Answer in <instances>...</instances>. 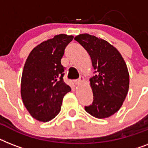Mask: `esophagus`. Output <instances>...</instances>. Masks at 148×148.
I'll use <instances>...</instances> for the list:
<instances>
[{
  "instance_id": "1",
  "label": "esophagus",
  "mask_w": 148,
  "mask_h": 148,
  "mask_svg": "<svg viewBox=\"0 0 148 148\" xmlns=\"http://www.w3.org/2000/svg\"><path fill=\"white\" fill-rule=\"evenodd\" d=\"M83 81H84V77H80V78L76 81V84H79L82 83Z\"/></svg>"
}]
</instances>
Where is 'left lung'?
I'll return each instance as SVG.
<instances>
[{
    "label": "left lung",
    "instance_id": "obj_1",
    "mask_svg": "<svg viewBox=\"0 0 148 148\" xmlns=\"http://www.w3.org/2000/svg\"><path fill=\"white\" fill-rule=\"evenodd\" d=\"M90 55L95 76L90 79L94 101L85 110L99 119L118 111L129 89V73L124 58L113 45L88 34L74 38Z\"/></svg>",
    "mask_w": 148,
    "mask_h": 148
}]
</instances>
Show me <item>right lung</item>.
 Instances as JSON below:
<instances>
[{
	"label": "right lung",
	"mask_w": 148,
	"mask_h": 148,
	"mask_svg": "<svg viewBox=\"0 0 148 148\" xmlns=\"http://www.w3.org/2000/svg\"><path fill=\"white\" fill-rule=\"evenodd\" d=\"M74 37L58 34L43 41L27 57L21 77V94L30 114L47 122L60 111L63 98L71 89L63 80L64 67L60 60Z\"/></svg>",
	"instance_id": "add662e5"
}]
</instances>
